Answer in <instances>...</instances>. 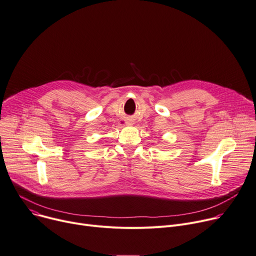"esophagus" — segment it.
<instances>
[{"instance_id":"obj_1","label":"esophagus","mask_w":256,"mask_h":256,"mask_svg":"<svg viewBox=\"0 0 256 256\" xmlns=\"http://www.w3.org/2000/svg\"><path fill=\"white\" fill-rule=\"evenodd\" d=\"M126 124H128V122H126Z\"/></svg>"}]
</instances>
